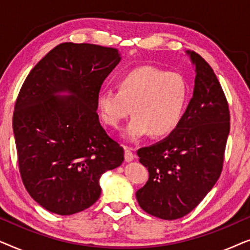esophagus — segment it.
Returning <instances> with one entry per match:
<instances>
[{
	"label": "esophagus",
	"instance_id": "esophagus-1",
	"mask_svg": "<svg viewBox=\"0 0 250 250\" xmlns=\"http://www.w3.org/2000/svg\"><path fill=\"white\" fill-rule=\"evenodd\" d=\"M125 162H132L133 159H134V155H133V152L131 151V148H128V146H126L125 148Z\"/></svg>",
	"mask_w": 250,
	"mask_h": 250
}]
</instances>
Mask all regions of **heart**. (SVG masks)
<instances>
[{"label": "heart", "instance_id": "b5f03b06", "mask_svg": "<svg viewBox=\"0 0 250 250\" xmlns=\"http://www.w3.org/2000/svg\"><path fill=\"white\" fill-rule=\"evenodd\" d=\"M188 99V85L180 74L153 66L133 68L118 81L117 91L101 90L97 105L105 124L117 128L134 114L123 138L134 142L152 133L169 134L179 126Z\"/></svg>", "mask_w": 250, "mask_h": 250}]
</instances>
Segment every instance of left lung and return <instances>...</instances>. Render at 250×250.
Segmentation results:
<instances>
[{"label": "left lung", "instance_id": "left-lung-1", "mask_svg": "<svg viewBox=\"0 0 250 250\" xmlns=\"http://www.w3.org/2000/svg\"><path fill=\"white\" fill-rule=\"evenodd\" d=\"M194 67V87L180 124L155 145L138 150L149 179L135 196L140 207L163 220H176L194 209L217 182L230 132V114L211 67L186 51Z\"/></svg>", "mask_w": 250, "mask_h": 250}]
</instances>
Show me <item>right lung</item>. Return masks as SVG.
<instances>
[{"label":"right lung","instance_id":"add662e5","mask_svg":"<svg viewBox=\"0 0 250 250\" xmlns=\"http://www.w3.org/2000/svg\"><path fill=\"white\" fill-rule=\"evenodd\" d=\"M117 49L62 43L33 68L13 112L19 169L30 197L46 210L73 215L101 194L100 177L124 149L99 122L97 97L121 62Z\"/></svg>","mask_w":250,"mask_h":250}]
</instances>
